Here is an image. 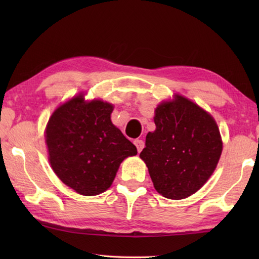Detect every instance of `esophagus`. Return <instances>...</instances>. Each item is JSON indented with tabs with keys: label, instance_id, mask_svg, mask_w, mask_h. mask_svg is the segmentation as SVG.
I'll return each instance as SVG.
<instances>
[{
	"label": "esophagus",
	"instance_id": "obj_1",
	"mask_svg": "<svg viewBox=\"0 0 259 259\" xmlns=\"http://www.w3.org/2000/svg\"><path fill=\"white\" fill-rule=\"evenodd\" d=\"M134 144L136 145L137 150H138V152H140L142 150V148H144V141H142L141 139H136L134 141Z\"/></svg>",
	"mask_w": 259,
	"mask_h": 259
}]
</instances>
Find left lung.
<instances>
[{"label": "left lung", "mask_w": 259, "mask_h": 259, "mask_svg": "<svg viewBox=\"0 0 259 259\" xmlns=\"http://www.w3.org/2000/svg\"><path fill=\"white\" fill-rule=\"evenodd\" d=\"M155 124L140 158L159 194L184 199L199 190L217 166L223 150L217 123L196 103L177 96L159 104Z\"/></svg>", "instance_id": "obj_1"}]
</instances>
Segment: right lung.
<instances>
[{"instance_id": "add662e5", "label": "right lung", "mask_w": 259, "mask_h": 259, "mask_svg": "<svg viewBox=\"0 0 259 259\" xmlns=\"http://www.w3.org/2000/svg\"><path fill=\"white\" fill-rule=\"evenodd\" d=\"M113 107L85 102L78 96L60 106L47 125L46 138L53 171L80 195L106 191L124 158L137 148L112 124Z\"/></svg>"}]
</instances>
